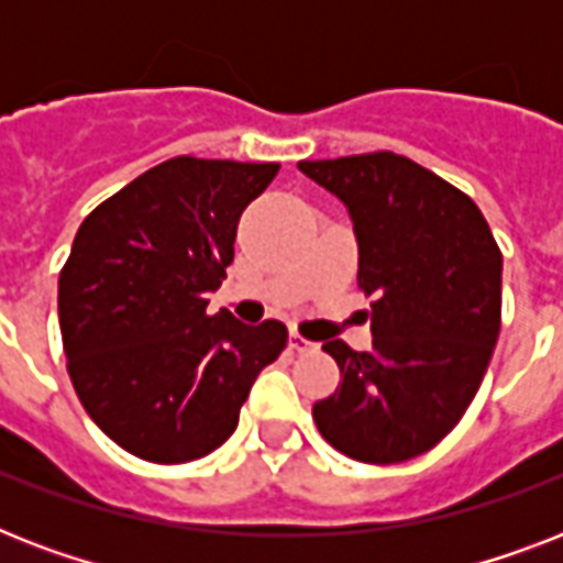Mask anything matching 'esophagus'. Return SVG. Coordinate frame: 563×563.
Instances as JSON below:
<instances>
[{"instance_id":"esophagus-1","label":"esophagus","mask_w":563,"mask_h":563,"mask_svg":"<svg viewBox=\"0 0 563 563\" xmlns=\"http://www.w3.org/2000/svg\"><path fill=\"white\" fill-rule=\"evenodd\" d=\"M289 347L295 353H312V351H318L316 342H307V339H303V335H300V333H295V330H291V333H289Z\"/></svg>"}]
</instances>
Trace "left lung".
I'll list each match as a JSON object with an SVG mask.
<instances>
[{"label": "left lung", "mask_w": 563, "mask_h": 563, "mask_svg": "<svg viewBox=\"0 0 563 563\" xmlns=\"http://www.w3.org/2000/svg\"><path fill=\"white\" fill-rule=\"evenodd\" d=\"M347 207L374 347L324 342L342 383L312 406L318 432L365 464L427 453L462 420L494 356L503 254L479 207L394 152L300 161Z\"/></svg>", "instance_id": "8db88e82"}]
</instances>
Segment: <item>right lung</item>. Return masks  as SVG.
I'll return each mask as SVG.
<instances>
[{"mask_svg":"<svg viewBox=\"0 0 563 563\" xmlns=\"http://www.w3.org/2000/svg\"><path fill=\"white\" fill-rule=\"evenodd\" d=\"M277 172L172 157L75 233L57 280L66 371L96 427L145 462H195L224 444L256 374L286 347L280 321L207 316L239 216Z\"/></svg>","mask_w":563,"mask_h":563,"instance_id":"obj_1","label":"right lung"}]
</instances>
